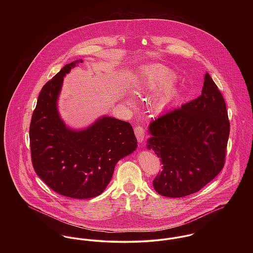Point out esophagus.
<instances>
[{"instance_id":"esophagus-1","label":"esophagus","mask_w":253,"mask_h":253,"mask_svg":"<svg viewBox=\"0 0 253 253\" xmlns=\"http://www.w3.org/2000/svg\"><path fill=\"white\" fill-rule=\"evenodd\" d=\"M134 133H135V136H136L138 142H139V143H143L145 138L147 137V134H146L144 127H143L142 126H135V128H134Z\"/></svg>"}]
</instances>
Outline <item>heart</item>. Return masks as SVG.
Instances as JSON below:
<instances>
[{"label":"heart","instance_id":"heart-1","mask_svg":"<svg viewBox=\"0 0 253 253\" xmlns=\"http://www.w3.org/2000/svg\"><path fill=\"white\" fill-rule=\"evenodd\" d=\"M176 77L169 69L159 66L146 74L141 81V90L149 96L154 97V108L159 112L169 107L179 96V88L173 83ZM127 102L133 104L131 98Z\"/></svg>","mask_w":253,"mask_h":253}]
</instances>
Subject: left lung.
<instances>
[{"instance_id": "left-lung-1", "label": "left lung", "mask_w": 253, "mask_h": 253, "mask_svg": "<svg viewBox=\"0 0 253 253\" xmlns=\"http://www.w3.org/2000/svg\"><path fill=\"white\" fill-rule=\"evenodd\" d=\"M204 80L197 99L149 126L147 149L153 150L163 165L153 186L162 196L194 194L223 169L230 122L224 98L209 73Z\"/></svg>"}]
</instances>
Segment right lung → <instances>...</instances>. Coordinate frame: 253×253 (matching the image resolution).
<instances>
[{
    "mask_svg": "<svg viewBox=\"0 0 253 253\" xmlns=\"http://www.w3.org/2000/svg\"><path fill=\"white\" fill-rule=\"evenodd\" d=\"M82 59L66 64L42 88L30 124V145L38 176L56 193L72 199L99 196L112 179L117 163L136 150L129 123L102 116L75 129L62 120L58 97L63 78Z\"/></svg>",
    "mask_w": 253,
    "mask_h": 253,
    "instance_id": "right-lung-1",
    "label": "right lung"
}]
</instances>
